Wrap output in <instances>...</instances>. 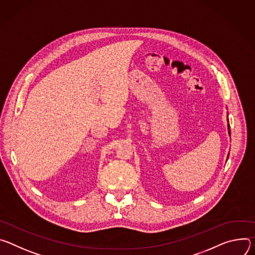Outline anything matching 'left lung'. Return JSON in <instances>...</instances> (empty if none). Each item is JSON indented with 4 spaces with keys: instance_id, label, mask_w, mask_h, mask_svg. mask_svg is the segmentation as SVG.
<instances>
[{
    "instance_id": "1",
    "label": "left lung",
    "mask_w": 255,
    "mask_h": 255,
    "mask_svg": "<svg viewBox=\"0 0 255 255\" xmlns=\"http://www.w3.org/2000/svg\"><path fill=\"white\" fill-rule=\"evenodd\" d=\"M228 129H229V134H231V132H230V126H229V124H228Z\"/></svg>"
}]
</instances>
